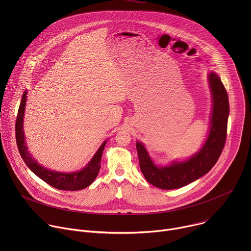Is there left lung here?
<instances>
[{
    "mask_svg": "<svg viewBox=\"0 0 251 251\" xmlns=\"http://www.w3.org/2000/svg\"><path fill=\"white\" fill-rule=\"evenodd\" d=\"M207 81L212 101L210 123L207 137L196 154L184 161H172L169 165L160 166L155 164L144 144L136 142L141 172L151 185L159 189H180L195 182L211 170L223 152L229 115L228 96L216 73L210 71Z\"/></svg>",
    "mask_w": 251,
    "mask_h": 251,
    "instance_id": "8db88e82",
    "label": "left lung"
}]
</instances>
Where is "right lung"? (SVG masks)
I'll use <instances>...</instances> for the list:
<instances>
[{
  "label": "right lung",
  "instance_id": "1",
  "mask_svg": "<svg viewBox=\"0 0 251 251\" xmlns=\"http://www.w3.org/2000/svg\"><path fill=\"white\" fill-rule=\"evenodd\" d=\"M26 95L27 90H25L23 93L16 121L17 145L19 148V152L25 165L33 174L41 177L43 181H45L47 184L57 190L78 191L90 186L94 182L99 173L100 161L107 140H105L102 143L101 146L94 154V156L88 162V164L80 171H76L74 173H61L43 167L41 164H39L34 160V158H32L31 154L27 150V146L25 145V137L24 132V115L27 98Z\"/></svg>",
  "mask_w": 251,
  "mask_h": 251
}]
</instances>
